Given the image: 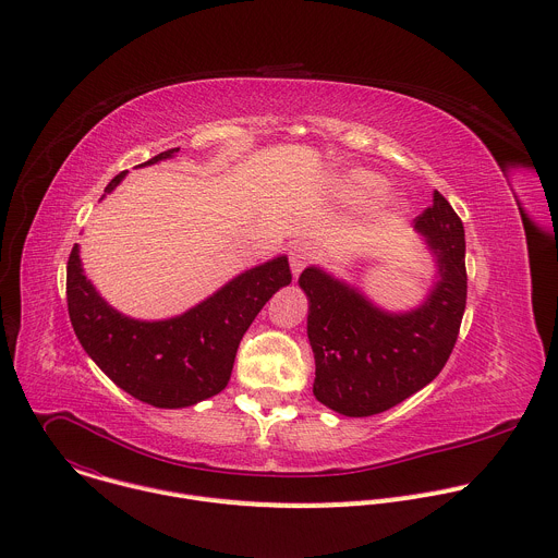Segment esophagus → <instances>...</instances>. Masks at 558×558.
Returning <instances> with one entry per match:
<instances>
[{
	"mask_svg": "<svg viewBox=\"0 0 558 558\" xmlns=\"http://www.w3.org/2000/svg\"><path fill=\"white\" fill-rule=\"evenodd\" d=\"M289 256H291V269L298 276L308 263H313L317 258V247L308 241H298V243H293Z\"/></svg>",
	"mask_w": 558,
	"mask_h": 558,
	"instance_id": "34e87169",
	"label": "esophagus"
}]
</instances>
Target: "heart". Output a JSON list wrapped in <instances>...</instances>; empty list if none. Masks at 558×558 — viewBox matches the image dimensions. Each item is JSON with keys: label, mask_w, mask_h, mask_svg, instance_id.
<instances>
[{"label": "heart", "mask_w": 558, "mask_h": 558, "mask_svg": "<svg viewBox=\"0 0 558 558\" xmlns=\"http://www.w3.org/2000/svg\"><path fill=\"white\" fill-rule=\"evenodd\" d=\"M381 179H377L375 174L368 172H353L351 177L344 179V196L351 201H368L375 194L381 192Z\"/></svg>", "instance_id": "b5f03b06"}]
</instances>
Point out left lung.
Masks as SVG:
<instances>
[{"mask_svg": "<svg viewBox=\"0 0 558 558\" xmlns=\"http://www.w3.org/2000/svg\"><path fill=\"white\" fill-rule=\"evenodd\" d=\"M415 229L437 258L439 280L409 313L381 311L317 267L298 280L308 298L313 395L340 415L371 417L404 402L439 375L454 349L468 293L463 222L435 192Z\"/></svg>", "mask_w": 558, "mask_h": 558, "instance_id": "1", "label": "left lung"}]
</instances>
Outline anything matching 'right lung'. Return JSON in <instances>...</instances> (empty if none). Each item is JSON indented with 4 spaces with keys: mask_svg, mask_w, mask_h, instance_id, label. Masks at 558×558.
Returning a JSON list of instances; mask_svg holds the SVG:
<instances>
[{
    "mask_svg": "<svg viewBox=\"0 0 558 558\" xmlns=\"http://www.w3.org/2000/svg\"><path fill=\"white\" fill-rule=\"evenodd\" d=\"M177 151L179 147L161 151L141 166L158 163ZM125 174H117L106 192L110 194ZM289 282V260L280 256L235 276L183 315L141 323L114 311L97 293L74 245L65 295L78 342L119 388L156 409H185L227 386L245 331L269 298Z\"/></svg>",
    "mask_w": 558,
    "mask_h": 558,
    "instance_id": "right-lung-1",
    "label": "right lung"
}]
</instances>
